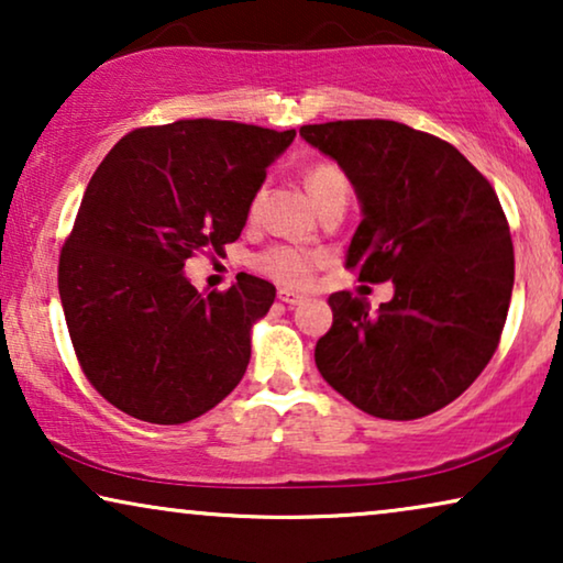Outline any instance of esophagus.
Returning <instances> with one entry per match:
<instances>
[{
    "mask_svg": "<svg viewBox=\"0 0 563 563\" xmlns=\"http://www.w3.org/2000/svg\"><path fill=\"white\" fill-rule=\"evenodd\" d=\"M276 297H279V302L289 305V307H295V305H302V302H305V295H299V291H295V289H287V287H282L279 291H276Z\"/></svg>",
    "mask_w": 563,
    "mask_h": 563,
    "instance_id": "obj_1",
    "label": "esophagus"
}]
</instances>
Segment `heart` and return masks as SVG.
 <instances>
[{
    "label": "heart",
    "instance_id": "obj_1",
    "mask_svg": "<svg viewBox=\"0 0 563 563\" xmlns=\"http://www.w3.org/2000/svg\"><path fill=\"white\" fill-rule=\"evenodd\" d=\"M305 184L314 205L333 195H349V181H345L341 168H335L333 164L312 166L305 176ZM318 264V253L295 249V245H276V249H268L256 258L258 272L272 276L274 282L287 284V287H305L312 279Z\"/></svg>",
    "mask_w": 563,
    "mask_h": 563
}]
</instances>
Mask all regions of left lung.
Wrapping results in <instances>:
<instances>
[{
  "instance_id": "obj_1",
  "label": "left lung",
  "mask_w": 563,
  "mask_h": 563,
  "mask_svg": "<svg viewBox=\"0 0 563 563\" xmlns=\"http://www.w3.org/2000/svg\"><path fill=\"white\" fill-rule=\"evenodd\" d=\"M299 135L358 197L345 266L361 282L395 284L376 312L349 291L330 295L333 328L314 364L374 418H426L472 387L505 328L515 256L495 189L451 143L395 120H338Z\"/></svg>"
}]
</instances>
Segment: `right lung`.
I'll return each mask as SVG.
<instances>
[{"label":"right lung","instance_id":"obj_1","mask_svg":"<svg viewBox=\"0 0 563 563\" xmlns=\"http://www.w3.org/2000/svg\"><path fill=\"white\" fill-rule=\"evenodd\" d=\"M295 135L179 120L133 130L99 164L60 251L58 295L84 374L118 410L179 426L243 379L276 287L238 274L228 291L202 295L184 261L238 241Z\"/></svg>","mask_w":563,"mask_h":563}]
</instances>
